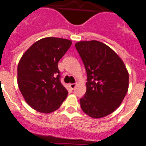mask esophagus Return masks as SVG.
I'll list each match as a JSON object with an SVG mask.
<instances>
[{"mask_svg":"<svg viewBox=\"0 0 146 146\" xmlns=\"http://www.w3.org/2000/svg\"><path fill=\"white\" fill-rule=\"evenodd\" d=\"M69 86H70L72 89H73L76 86V84H69Z\"/></svg>","mask_w":146,"mask_h":146,"instance_id":"34e87169","label":"esophagus"}]
</instances>
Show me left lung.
Masks as SVG:
<instances>
[{
	"label": "left lung",
	"mask_w": 146,
	"mask_h": 146,
	"mask_svg": "<svg viewBox=\"0 0 146 146\" xmlns=\"http://www.w3.org/2000/svg\"><path fill=\"white\" fill-rule=\"evenodd\" d=\"M75 46L87 74L81 109L94 119L105 117L119 108L127 94L128 71L119 55L102 42L79 41Z\"/></svg>",
	"instance_id": "8db88e82"
}]
</instances>
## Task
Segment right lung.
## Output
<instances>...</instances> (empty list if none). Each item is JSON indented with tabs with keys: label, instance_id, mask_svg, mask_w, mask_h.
<instances>
[{
	"label": "right lung",
	"instance_id": "add662e5",
	"mask_svg": "<svg viewBox=\"0 0 146 146\" xmlns=\"http://www.w3.org/2000/svg\"><path fill=\"white\" fill-rule=\"evenodd\" d=\"M72 41L47 37L34 43L23 54L17 67V84L27 104L35 111L48 113L66 99L68 91L60 82L58 62Z\"/></svg>",
	"mask_w": 146,
	"mask_h": 146
}]
</instances>
